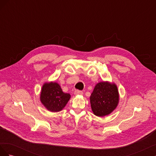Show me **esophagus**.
<instances>
[{"label": "esophagus", "instance_id": "obj_1", "mask_svg": "<svg viewBox=\"0 0 156 156\" xmlns=\"http://www.w3.org/2000/svg\"><path fill=\"white\" fill-rule=\"evenodd\" d=\"M74 94H75V95H83V91L81 90H75V92H74Z\"/></svg>", "mask_w": 156, "mask_h": 156}]
</instances>
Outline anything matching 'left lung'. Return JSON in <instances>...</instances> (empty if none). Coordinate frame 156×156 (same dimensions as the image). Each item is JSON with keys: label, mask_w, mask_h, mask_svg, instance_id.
Returning a JSON list of instances; mask_svg holds the SVG:
<instances>
[{"label": "left lung", "mask_w": 156, "mask_h": 156, "mask_svg": "<svg viewBox=\"0 0 156 156\" xmlns=\"http://www.w3.org/2000/svg\"><path fill=\"white\" fill-rule=\"evenodd\" d=\"M90 104L94 114L98 116L107 115L115 109L119 103V96L115 84L107 82L98 83L90 98Z\"/></svg>", "instance_id": "1"}]
</instances>
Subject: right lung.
<instances>
[{
    "instance_id": "add662e5",
    "label": "right lung",
    "mask_w": 156,
    "mask_h": 156,
    "mask_svg": "<svg viewBox=\"0 0 156 156\" xmlns=\"http://www.w3.org/2000/svg\"><path fill=\"white\" fill-rule=\"evenodd\" d=\"M70 94L64 93L58 83H45L42 87L40 100L48 109L58 112L62 109L70 99Z\"/></svg>"
}]
</instances>
